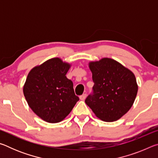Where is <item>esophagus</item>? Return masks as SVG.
Segmentation results:
<instances>
[{
	"label": "esophagus",
	"mask_w": 158,
	"mask_h": 158,
	"mask_svg": "<svg viewBox=\"0 0 158 158\" xmlns=\"http://www.w3.org/2000/svg\"><path fill=\"white\" fill-rule=\"evenodd\" d=\"M85 98H86V94H85V93H84V94H83V95L79 96L80 100H84Z\"/></svg>",
	"instance_id": "esophagus-1"
}]
</instances>
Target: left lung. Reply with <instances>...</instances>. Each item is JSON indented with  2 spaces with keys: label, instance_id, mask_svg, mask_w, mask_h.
<instances>
[{
  "label": "left lung",
  "instance_id": "left-lung-1",
  "mask_svg": "<svg viewBox=\"0 0 158 158\" xmlns=\"http://www.w3.org/2000/svg\"><path fill=\"white\" fill-rule=\"evenodd\" d=\"M93 93L85 102L99 118L106 122L118 120L132 107L137 94L135 74L111 58L90 62Z\"/></svg>",
  "mask_w": 158,
  "mask_h": 158
}]
</instances>
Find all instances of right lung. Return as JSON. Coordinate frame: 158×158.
Wrapping results in <instances>:
<instances>
[{
	"label": "right lung",
	"mask_w": 158,
	"mask_h": 158,
	"mask_svg": "<svg viewBox=\"0 0 158 158\" xmlns=\"http://www.w3.org/2000/svg\"><path fill=\"white\" fill-rule=\"evenodd\" d=\"M70 65L52 58L31 69L23 86L29 106L42 120L58 123L70 113L79 100L73 83L66 77Z\"/></svg>",
	"instance_id": "obj_1"
}]
</instances>
